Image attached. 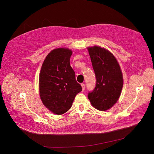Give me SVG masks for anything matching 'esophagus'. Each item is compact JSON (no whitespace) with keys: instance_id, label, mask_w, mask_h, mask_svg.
<instances>
[{"instance_id":"esophagus-1","label":"esophagus","mask_w":154,"mask_h":154,"mask_svg":"<svg viewBox=\"0 0 154 154\" xmlns=\"http://www.w3.org/2000/svg\"><path fill=\"white\" fill-rule=\"evenodd\" d=\"M81 86H82V91H84V90H85V84H81Z\"/></svg>"}]
</instances>
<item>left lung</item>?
<instances>
[{
  "label": "left lung",
  "mask_w": 154,
  "mask_h": 154,
  "mask_svg": "<svg viewBox=\"0 0 154 154\" xmlns=\"http://www.w3.org/2000/svg\"><path fill=\"white\" fill-rule=\"evenodd\" d=\"M87 49L95 72L97 84L88 98L94 108L106 111L119 100L123 86V76L115 56L108 49L98 46Z\"/></svg>",
  "instance_id": "8db88e82"
}]
</instances>
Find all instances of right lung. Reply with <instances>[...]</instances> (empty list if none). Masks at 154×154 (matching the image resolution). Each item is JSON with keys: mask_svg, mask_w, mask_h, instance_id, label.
Instances as JSON below:
<instances>
[{"mask_svg": "<svg viewBox=\"0 0 154 154\" xmlns=\"http://www.w3.org/2000/svg\"><path fill=\"white\" fill-rule=\"evenodd\" d=\"M72 51L59 48L52 50L44 60L39 76V93L43 104L51 112L60 115L72 106L82 91L70 65Z\"/></svg>", "mask_w": 154, "mask_h": 154, "instance_id": "add662e5", "label": "right lung"}]
</instances>
